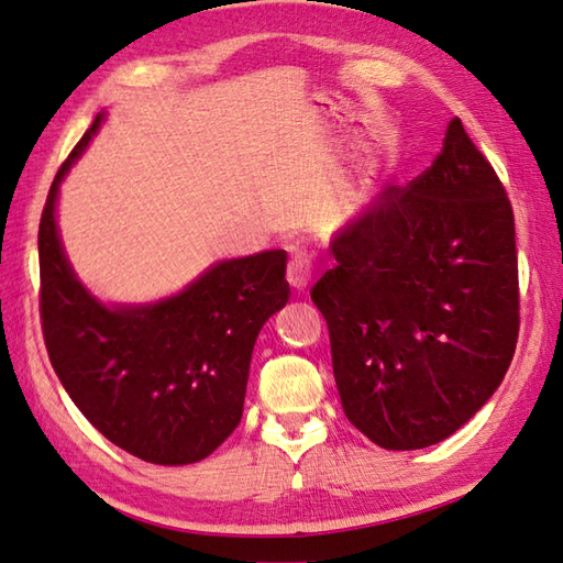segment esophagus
<instances>
[{"instance_id": "esophagus-1", "label": "esophagus", "mask_w": 563, "mask_h": 563, "mask_svg": "<svg viewBox=\"0 0 563 563\" xmlns=\"http://www.w3.org/2000/svg\"><path fill=\"white\" fill-rule=\"evenodd\" d=\"M287 282L294 291H307L311 282V260L307 252H297L291 256L287 266Z\"/></svg>"}]
</instances>
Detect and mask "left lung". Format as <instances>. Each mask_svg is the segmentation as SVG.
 Returning <instances> with one entry per match:
<instances>
[{"instance_id": "left-lung-1", "label": "left lung", "mask_w": 563, "mask_h": 563, "mask_svg": "<svg viewBox=\"0 0 563 563\" xmlns=\"http://www.w3.org/2000/svg\"><path fill=\"white\" fill-rule=\"evenodd\" d=\"M313 284L346 418L386 450L460 430L499 388L519 336L515 212L452 118L440 155L331 240Z\"/></svg>"}]
</instances>
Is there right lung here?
Wrapping results in <instances>:
<instances>
[{
    "instance_id": "add662e5",
    "label": "right lung",
    "mask_w": 563,
    "mask_h": 563,
    "mask_svg": "<svg viewBox=\"0 0 563 563\" xmlns=\"http://www.w3.org/2000/svg\"><path fill=\"white\" fill-rule=\"evenodd\" d=\"M103 118L58 167L38 224L44 343L68 398L103 438L153 465H190L240 426L256 336L289 301L287 252L217 262L143 307L98 301L66 260L56 200Z\"/></svg>"
}]
</instances>
